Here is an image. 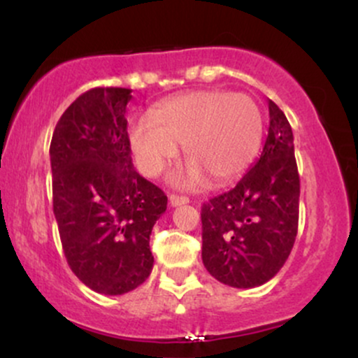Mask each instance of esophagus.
<instances>
[{
  "label": "esophagus",
  "instance_id": "34e87169",
  "mask_svg": "<svg viewBox=\"0 0 358 358\" xmlns=\"http://www.w3.org/2000/svg\"><path fill=\"white\" fill-rule=\"evenodd\" d=\"M188 202H190V200H188V196L170 195V205H171V207H178V205H185Z\"/></svg>",
  "mask_w": 358,
  "mask_h": 358
}]
</instances>
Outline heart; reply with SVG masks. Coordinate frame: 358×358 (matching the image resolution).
Returning <instances> with one entry per match:
<instances>
[{
    "mask_svg": "<svg viewBox=\"0 0 358 358\" xmlns=\"http://www.w3.org/2000/svg\"><path fill=\"white\" fill-rule=\"evenodd\" d=\"M262 138V114L248 94L207 89L182 94L141 117L129 129L138 166L156 176L183 146L190 165L173 176L180 187H193L207 176L225 183L237 176L256 155Z\"/></svg>",
    "mask_w": 358,
    "mask_h": 358,
    "instance_id": "heart-1",
    "label": "heart"
}]
</instances>
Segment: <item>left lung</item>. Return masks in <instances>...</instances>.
<instances>
[{"label":"left lung","mask_w":358,"mask_h":358,"mask_svg":"<svg viewBox=\"0 0 358 358\" xmlns=\"http://www.w3.org/2000/svg\"><path fill=\"white\" fill-rule=\"evenodd\" d=\"M202 261L217 281L256 287L274 278L298 234L299 175L293 131L269 101V129L254 166L202 207Z\"/></svg>","instance_id":"8db88e82"}]
</instances>
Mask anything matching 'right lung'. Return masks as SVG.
<instances>
[{
  "label": "right lung",
  "mask_w": 358,
  "mask_h": 358,
  "mask_svg": "<svg viewBox=\"0 0 358 358\" xmlns=\"http://www.w3.org/2000/svg\"><path fill=\"white\" fill-rule=\"evenodd\" d=\"M131 92H84L62 114L50 143L64 254L85 286L110 296L136 289L150 276V236L168 203L162 188L133 166L124 117Z\"/></svg>",
  "instance_id": "obj_1"
}]
</instances>
